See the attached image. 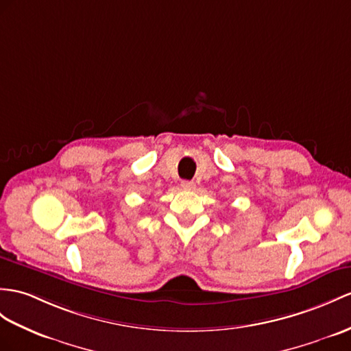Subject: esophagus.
I'll list each match as a JSON object with an SVG mask.
<instances>
[{
  "mask_svg": "<svg viewBox=\"0 0 351 351\" xmlns=\"http://www.w3.org/2000/svg\"><path fill=\"white\" fill-rule=\"evenodd\" d=\"M182 189L183 191H192V189H195V183L189 182V180H184V182H182Z\"/></svg>",
  "mask_w": 351,
  "mask_h": 351,
  "instance_id": "esophagus-1",
  "label": "esophagus"
}]
</instances>
